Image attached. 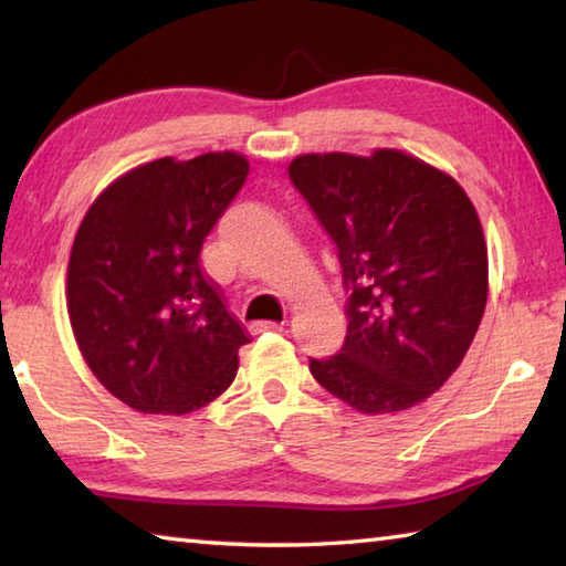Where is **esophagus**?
Segmentation results:
<instances>
[{"mask_svg": "<svg viewBox=\"0 0 566 566\" xmlns=\"http://www.w3.org/2000/svg\"><path fill=\"white\" fill-rule=\"evenodd\" d=\"M284 322H272V319H260L249 324V332L252 334H264V332H282Z\"/></svg>", "mask_w": 566, "mask_h": 566, "instance_id": "esophagus-1", "label": "esophagus"}]
</instances>
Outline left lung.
Segmentation results:
<instances>
[{"label":"left lung","mask_w":566,"mask_h":566,"mask_svg":"<svg viewBox=\"0 0 566 566\" xmlns=\"http://www.w3.org/2000/svg\"><path fill=\"white\" fill-rule=\"evenodd\" d=\"M290 177L339 252L347 337L310 359L319 385L361 415H395L454 375L482 322L490 262L454 177L401 149L292 159Z\"/></svg>","instance_id":"1"}]
</instances>
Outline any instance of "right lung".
Instances as JSON below:
<instances>
[{
    "instance_id": "obj_1",
    "label": "right lung",
    "mask_w": 566,
    "mask_h": 566,
    "mask_svg": "<svg viewBox=\"0 0 566 566\" xmlns=\"http://www.w3.org/2000/svg\"><path fill=\"white\" fill-rule=\"evenodd\" d=\"M239 151L161 157L94 199L66 266V312L84 361L145 415H189L232 385L247 329L199 252L242 189Z\"/></svg>"
}]
</instances>
